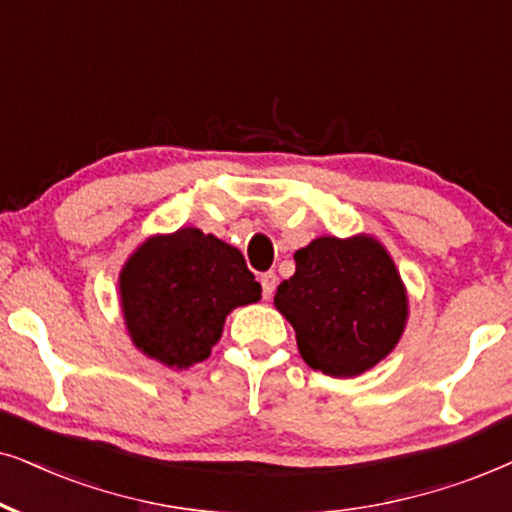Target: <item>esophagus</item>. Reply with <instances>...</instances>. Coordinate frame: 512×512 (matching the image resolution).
<instances>
[{
	"label": "esophagus",
	"instance_id": "obj_1",
	"mask_svg": "<svg viewBox=\"0 0 512 512\" xmlns=\"http://www.w3.org/2000/svg\"><path fill=\"white\" fill-rule=\"evenodd\" d=\"M260 283H262L264 299H269L271 295H274V290H276V274H274V271H267V274H262Z\"/></svg>",
	"mask_w": 512,
	"mask_h": 512
}]
</instances>
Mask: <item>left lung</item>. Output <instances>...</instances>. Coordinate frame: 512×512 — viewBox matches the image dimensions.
Returning a JSON list of instances; mask_svg holds the SVG:
<instances>
[{
	"label": "left lung",
	"mask_w": 512,
	"mask_h": 512,
	"mask_svg": "<svg viewBox=\"0 0 512 512\" xmlns=\"http://www.w3.org/2000/svg\"><path fill=\"white\" fill-rule=\"evenodd\" d=\"M274 306L295 327L304 363L330 377L372 370L398 346L410 316L400 271L370 234L318 236L299 248Z\"/></svg>",
	"instance_id": "8db88e82"
}]
</instances>
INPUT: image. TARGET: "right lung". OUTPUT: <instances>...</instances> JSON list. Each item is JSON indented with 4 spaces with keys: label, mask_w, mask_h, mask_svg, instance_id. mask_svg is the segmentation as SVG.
<instances>
[{
    "label": "right lung",
    "mask_w": 512,
    "mask_h": 512,
    "mask_svg": "<svg viewBox=\"0 0 512 512\" xmlns=\"http://www.w3.org/2000/svg\"><path fill=\"white\" fill-rule=\"evenodd\" d=\"M260 297L262 285L241 250L196 227L149 236L119 274L121 313L133 346L175 370L203 363L220 342L229 313Z\"/></svg>",
    "instance_id": "1"
}]
</instances>
